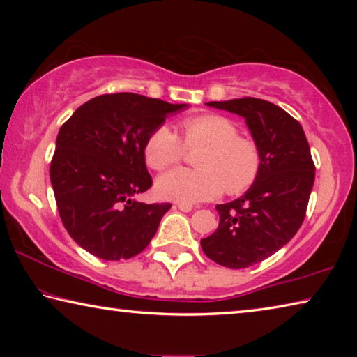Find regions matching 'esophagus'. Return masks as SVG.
Returning a JSON list of instances; mask_svg holds the SVG:
<instances>
[{
  "label": "esophagus",
  "mask_w": 357,
  "mask_h": 357,
  "mask_svg": "<svg viewBox=\"0 0 357 357\" xmlns=\"http://www.w3.org/2000/svg\"><path fill=\"white\" fill-rule=\"evenodd\" d=\"M178 209L183 211V213H190L193 206H192V204H187V203H178Z\"/></svg>",
  "instance_id": "esophagus-1"
}]
</instances>
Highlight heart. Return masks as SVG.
<instances>
[{"label": "heart", "instance_id": "obj_1", "mask_svg": "<svg viewBox=\"0 0 357 357\" xmlns=\"http://www.w3.org/2000/svg\"><path fill=\"white\" fill-rule=\"evenodd\" d=\"M183 142L168 126L155 128L144 143V160L162 172L179 164L187 149H203L195 164L198 170L174 168L157 179V193L165 200L198 203L213 200L227 190L229 195L250 189L261 170L258 144L239 135V128L222 114H200L179 124Z\"/></svg>", "mask_w": 357, "mask_h": 357}]
</instances>
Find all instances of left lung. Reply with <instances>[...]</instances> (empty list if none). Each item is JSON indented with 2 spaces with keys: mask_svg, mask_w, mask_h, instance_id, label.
<instances>
[{
  "mask_svg": "<svg viewBox=\"0 0 357 357\" xmlns=\"http://www.w3.org/2000/svg\"><path fill=\"white\" fill-rule=\"evenodd\" d=\"M208 105L244 116L261 151L255 183L238 200L217 204L219 227L202 239V249L213 261L244 269L261 263L298 233L315 181V164L299 121L275 104L243 98Z\"/></svg>",
  "mask_w": 357,
  "mask_h": 357,
  "instance_id": "8db88e82",
  "label": "left lung"
}]
</instances>
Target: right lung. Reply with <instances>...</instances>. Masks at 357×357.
<instances>
[{
	"label": "right lung",
	"mask_w": 357,
	"mask_h": 357,
	"mask_svg": "<svg viewBox=\"0 0 357 357\" xmlns=\"http://www.w3.org/2000/svg\"><path fill=\"white\" fill-rule=\"evenodd\" d=\"M184 107L134 93L102 94L61 126L50 179L63 225L84 250L118 261L146 249L172 204L132 200L153 185L144 143Z\"/></svg>",
	"instance_id": "1"
}]
</instances>
